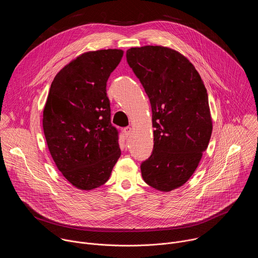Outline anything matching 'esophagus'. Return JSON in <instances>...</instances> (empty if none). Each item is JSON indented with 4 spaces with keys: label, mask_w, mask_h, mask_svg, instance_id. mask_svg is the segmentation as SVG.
I'll return each instance as SVG.
<instances>
[{
    "label": "esophagus",
    "mask_w": 258,
    "mask_h": 258,
    "mask_svg": "<svg viewBox=\"0 0 258 258\" xmlns=\"http://www.w3.org/2000/svg\"><path fill=\"white\" fill-rule=\"evenodd\" d=\"M123 133H124V135H125L126 137H128V136L132 134V127H131V126H125V127L123 128Z\"/></svg>",
    "instance_id": "esophagus-1"
}]
</instances>
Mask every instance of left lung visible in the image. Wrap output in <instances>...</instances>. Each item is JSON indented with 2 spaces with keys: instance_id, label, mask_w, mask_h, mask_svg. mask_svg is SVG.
I'll return each mask as SVG.
<instances>
[{
  "instance_id": "8db88e82",
  "label": "left lung",
  "mask_w": 258,
  "mask_h": 258,
  "mask_svg": "<svg viewBox=\"0 0 258 258\" xmlns=\"http://www.w3.org/2000/svg\"><path fill=\"white\" fill-rule=\"evenodd\" d=\"M126 61L150 100L155 128L142 176L168 192L190 178L207 149L212 132L207 91L193 64L169 48H131Z\"/></svg>"
}]
</instances>
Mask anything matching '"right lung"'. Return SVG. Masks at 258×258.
Returning a JSON list of instances; mask_svg holds the SVG:
<instances>
[{
	"mask_svg": "<svg viewBox=\"0 0 258 258\" xmlns=\"http://www.w3.org/2000/svg\"><path fill=\"white\" fill-rule=\"evenodd\" d=\"M122 55L116 49L85 53L62 68L50 88L43 114L48 148L64 177L81 190L104 185L121 154L106 86Z\"/></svg>",
	"mask_w": 258,
	"mask_h": 258,
	"instance_id": "right-lung-1",
	"label": "right lung"
}]
</instances>
